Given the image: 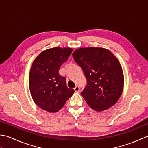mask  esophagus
Here are the masks:
<instances>
[{
    "mask_svg": "<svg viewBox=\"0 0 148 148\" xmlns=\"http://www.w3.org/2000/svg\"><path fill=\"white\" fill-rule=\"evenodd\" d=\"M74 91H75V92H79L80 88H79V86H76V87L74 88Z\"/></svg>",
    "mask_w": 148,
    "mask_h": 148,
    "instance_id": "obj_1",
    "label": "esophagus"
}]
</instances>
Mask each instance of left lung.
I'll use <instances>...</instances> for the list:
<instances>
[{
  "instance_id": "left-lung-1",
  "label": "left lung",
  "mask_w": 148,
  "mask_h": 148,
  "mask_svg": "<svg viewBox=\"0 0 148 148\" xmlns=\"http://www.w3.org/2000/svg\"><path fill=\"white\" fill-rule=\"evenodd\" d=\"M87 79L81 93L91 108L102 111L111 108L120 97L124 76L118 60L109 50L102 48H83L72 53Z\"/></svg>"
}]
</instances>
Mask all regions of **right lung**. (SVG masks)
<instances>
[{"instance_id":"right-lung-1","label":"right lung","mask_w":148,"mask_h":148,"mask_svg":"<svg viewBox=\"0 0 148 148\" xmlns=\"http://www.w3.org/2000/svg\"><path fill=\"white\" fill-rule=\"evenodd\" d=\"M72 51L70 48L46 49L37 56L32 65L30 92L34 102L46 111L58 112L74 94V90L66 85L65 77L59 74L60 67Z\"/></svg>"}]
</instances>
